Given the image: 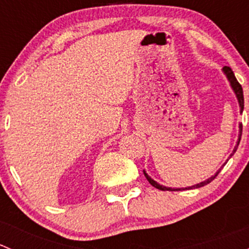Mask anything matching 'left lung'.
I'll return each mask as SVG.
<instances>
[{
  "mask_svg": "<svg viewBox=\"0 0 249 249\" xmlns=\"http://www.w3.org/2000/svg\"><path fill=\"white\" fill-rule=\"evenodd\" d=\"M223 73H224L225 76H227L228 80H229L230 87H231L232 91L235 92L236 99H237V102H238V106H240V113H242V112H243V107H245V100H243V90H242V87H241L240 83L237 82V79H236L235 74H233L232 70L230 69V67H228V66L223 67ZM241 135H242V124L238 125V139H237V142H236L235 148H233L232 153H231V154H230L229 159L232 157L233 153H235L236 149H237L238 144H240ZM229 159H228V160H229ZM228 160H227V161H228ZM227 161H225V164H227ZM225 164H224V165H225ZM224 165H223V166H224ZM223 166H222V167H223ZM222 167H220V169L218 170V171L215 172L214 175L211 176L210 178H207V179L203 180V182H200V183H197V184L192 185V187H185V188H170V187H165V185L160 184V183H158L157 180L153 179V178L150 177V176L148 175V173L145 172V171H143V173H144V176H145V178H147V179H148V182H149L150 184L153 185V187L157 188V189H160V190H185V189H196V188H201V187H205V185H207L208 183H211L213 179H214L215 177H217L218 173H219L220 170H222Z\"/></svg>",
  "mask_w": 249,
  "mask_h": 249,
  "instance_id": "obj_1",
  "label": "left lung"
}]
</instances>
